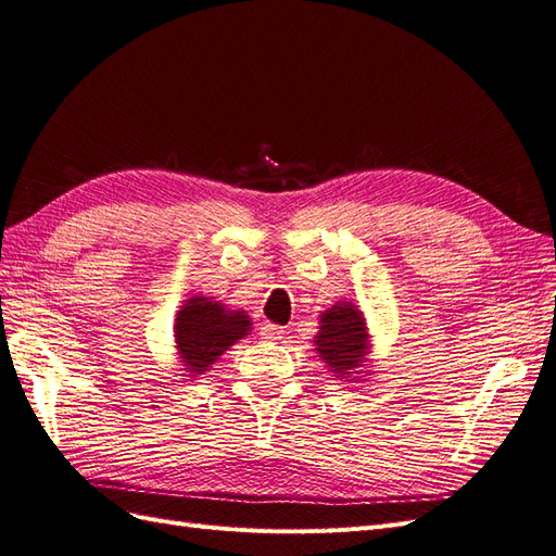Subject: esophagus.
I'll return each mask as SVG.
<instances>
[{"instance_id":"1","label":"esophagus","mask_w":556,"mask_h":556,"mask_svg":"<svg viewBox=\"0 0 556 556\" xmlns=\"http://www.w3.org/2000/svg\"><path fill=\"white\" fill-rule=\"evenodd\" d=\"M262 333H264V336H271V339H282V336H285V327L271 325V323H264V325H262Z\"/></svg>"}]
</instances>
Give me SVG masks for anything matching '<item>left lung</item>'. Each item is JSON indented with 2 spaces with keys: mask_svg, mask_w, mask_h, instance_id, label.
<instances>
[{
  "mask_svg": "<svg viewBox=\"0 0 556 556\" xmlns=\"http://www.w3.org/2000/svg\"><path fill=\"white\" fill-rule=\"evenodd\" d=\"M317 352L333 374L345 376L359 366L362 352L366 348V325L357 306L339 304L329 308L319 319Z\"/></svg>",
  "mask_w": 556,
  "mask_h": 556,
  "instance_id": "8db88e82",
  "label": "left lung"
}]
</instances>
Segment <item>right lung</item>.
<instances>
[{"instance_id": "1", "label": "right lung", "mask_w": 556, "mask_h": 556, "mask_svg": "<svg viewBox=\"0 0 556 556\" xmlns=\"http://www.w3.org/2000/svg\"><path fill=\"white\" fill-rule=\"evenodd\" d=\"M250 331V317L229 313L206 296L190 299L176 317V343L190 374H204L223 352Z\"/></svg>"}]
</instances>
